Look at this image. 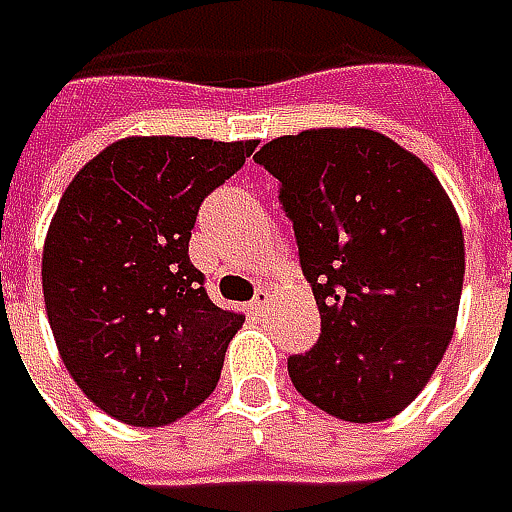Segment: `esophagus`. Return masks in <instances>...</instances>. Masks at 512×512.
Returning <instances> with one entry per match:
<instances>
[{"mask_svg":"<svg viewBox=\"0 0 512 512\" xmlns=\"http://www.w3.org/2000/svg\"><path fill=\"white\" fill-rule=\"evenodd\" d=\"M267 307H270V293H267V290H259V293H256V299L250 302V313H256V316H265Z\"/></svg>","mask_w":512,"mask_h":512,"instance_id":"34e87169","label":"esophagus"}]
</instances>
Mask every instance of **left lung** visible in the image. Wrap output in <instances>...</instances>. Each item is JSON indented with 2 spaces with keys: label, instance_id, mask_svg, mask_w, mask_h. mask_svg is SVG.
<instances>
[{
  "label": "left lung",
  "instance_id": "left-lung-1",
  "mask_svg": "<svg viewBox=\"0 0 512 512\" xmlns=\"http://www.w3.org/2000/svg\"><path fill=\"white\" fill-rule=\"evenodd\" d=\"M279 179L322 336L293 387L336 419L399 416L453 339L464 236L436 173L384 133L313 128L253 156Z\"/></svg>",
  "mask_w": 512,
  "mask_h": 512
}]
</instances>
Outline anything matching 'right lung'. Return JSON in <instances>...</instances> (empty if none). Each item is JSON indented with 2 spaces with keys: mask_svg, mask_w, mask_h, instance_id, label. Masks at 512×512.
<instances>
[{
  "mask_svg": "<svg viewBox=\"0 0 512 512\" xmlns=\"http://www.w3.org/2000/svg\"><path fill=\"white\" fill-rule=\"evenodd\" d=\"M250 142L128 136L73 176L42 250V290L59 356L99 410L162 427L205 402L245 316L207 296L187 256L207 193Z\"/></svg>",
  "mask_w": 512,
  "mask_h": 512,
  "instance_id": "right-lung-1",
  "label": "right lung"
}]
</instances>
